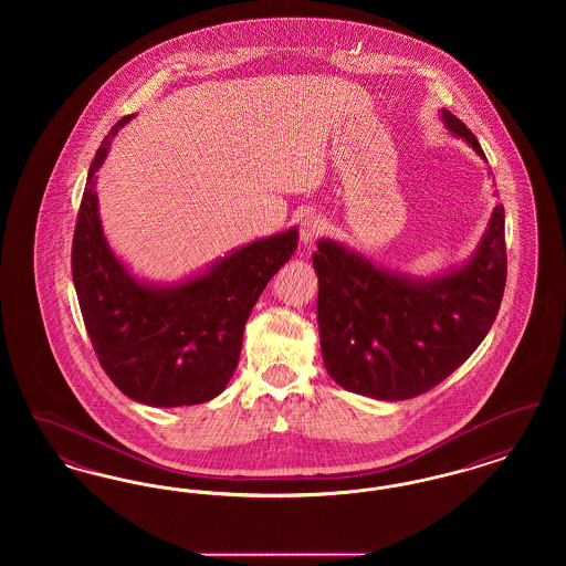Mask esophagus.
I'll use <instances>...</instances> for the list:
<instances>
[{
	"instance_id": "esophagus-1",
	"label": "esophagus",
	"mask_w": 566,
	"mask_h": 566,
	"mask_svg": "<svg viewBox=\"0 0 566 566\" xmlns=\"http://www.w3.org/2000/svg\"><path fill=\"white\" fill-rule=\"evenodd\" d=\"M326 229L323 216L307 214L301 218V227H298V238L303 243H312L318 235H323Z\"/></svg>"
}]
</instances>
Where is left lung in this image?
Returning a JSON list of instances; mask_svg holds the SVG:
<instances>
[{
    "label": "left lung",
    "instance_id": "obj_1",
    "mask_svg": "<svg viewBox=\"0 0 566 566\" xmlns=\"http://www.w3.org/2000/svg\"><path fill=\"white\" fill-rule=\"evenodd\" d=\"M448 129L484 157L475 135L443 109ZM318 328L324 367L339 386L379 401L429 392L475 352L496 321L507 282L505 208L496 206L475 256L432 280L377 270L321 240Z\"/></svg>",
    "mask_w": 566,
    "mask_h": 566
}]
</instances>
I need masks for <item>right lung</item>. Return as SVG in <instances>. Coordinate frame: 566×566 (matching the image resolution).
I'll return each instance as SVG.
<instances>
[{
    "mask_svg": "<svg viewBox=\"0 0 566 566\" xmlns=\"http://www.w3.org/2000/svg\"><path fill=\"white\" fill-rule=\"evenodd\" d=\"M104 137L88 167L72 242V277L82 321L99 365L129 399L153 407L206 403L233 376L243 326L263 289L296 250V229L248 243L199 277L174 286H144L112 254L97 214L95 171Z\"/></svg>",
    "mask_w": 566,
    "mask_h": 566,
    "instance_id": "right-lung-1",
    "label": "right lung"
}]
</instances>
